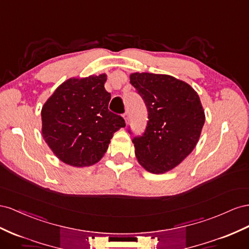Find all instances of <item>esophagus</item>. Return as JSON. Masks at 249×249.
Segmentation results:
<instances>
[{
	"instance_id": "obj_1",
	"label": "esophagus",
	"mask_w": 249,
	"mask_h": 249,
	"mask_svg": "<svg viewBox=\"0 0 249 249\" xmlns=\"http://www.w3.org/2000/svg\"><path fill=\"white\" fill-rule=\"evenodd\" d=\"M123 117H124V119L126 121V123H127V121H128V112H125L124 115H123Z\"/></svg>"
}]
</instances>
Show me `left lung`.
I'll use <instances>...</instances> for the list:
<instances>
[{
	"mask_svg": "<svg viewBox=\"0 0 249 249\" xmlns=\"http://www.w3.org/2000/svg\"><path fill=\"white\" fill-rule=\"evenodd\" d=\"M130 83L143 98L149 119L143 136L132 140L138 161L148 172H168L199 140L205 120L199 96L170 75L133 73Z\"/></svg>",
	"mask_w": 249,
	"mask_h": 249,
	"instance_id": "8db88e82",
	"label": "left lung"
}]
</instances>
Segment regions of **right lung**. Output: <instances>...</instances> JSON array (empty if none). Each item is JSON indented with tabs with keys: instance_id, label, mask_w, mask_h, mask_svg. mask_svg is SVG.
I'll return each mask as SVG.
<instances>
[{
	"instance_id": "1",
	"label": "right lung",
	"mask_w": 249,
	"mask_h": 249,
	"mask_svg": "<svg viewBox=\"0 0 249 249\" xmlns=\"http://www.w3.org/2000/svg\"><path fill=\"white\" fill-rule=\"evenodd\" d=\"M105 74L70 78L55 89L41 109L42 137L57 158L70 166L100 160L124 119L108 109Z\"/></svg>"
}]
</instances>
